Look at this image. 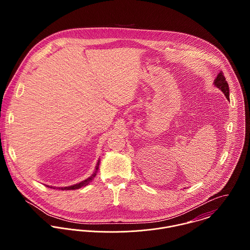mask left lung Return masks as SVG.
Returning <instances> with one entry per match:
<instances>
[{
	"label": "left lung",
	"instance_id": "obj_1",
	"mask_svg": "<svg viewBox=\"0 0 250 250\" xmlns=\"http://www.w3.org/2000/svg\"><path fill=\"white\" fill-rule=\"evenodd\" d=\"M214 85L217 86L219 89H221V91L225 94L226 98L229 100V85H228V83L226 82L223 72L220 71V73H218V75L216 76V79L214 80Z\"/></svg>",
	"mask_w": 250,
	"mask_h": 250
}]
</instances>
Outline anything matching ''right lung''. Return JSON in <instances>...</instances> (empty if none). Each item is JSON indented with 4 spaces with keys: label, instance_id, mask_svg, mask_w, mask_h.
<instances>
[{
    "label": "right lung",
    "instance_id": "1",
    "mask_svg": "<svg viewBox=\"0 0 250 250\" xmlns=\"http://www.w3.org/2000/svg\"><path fill=\"white\" fill-rule=\"evenodd\" d=\"M99 161H98V163H97V166H96V169H95V172L90 176V177H88L87 179H85L84 181H83V182H81V183H79V184H76V185H73V186H69V187H64V188H59V189H62V190H68V189H77V188H82V187H83V186H86L89 182H91L93 178L95 177V175H96V172H97V169H98V167H99ZM49 187V186H48ZM49 188H53V187H49Z\"/></svg>",
    "mask_w": 250,
    "mask_h": 250
}]
</instances>
